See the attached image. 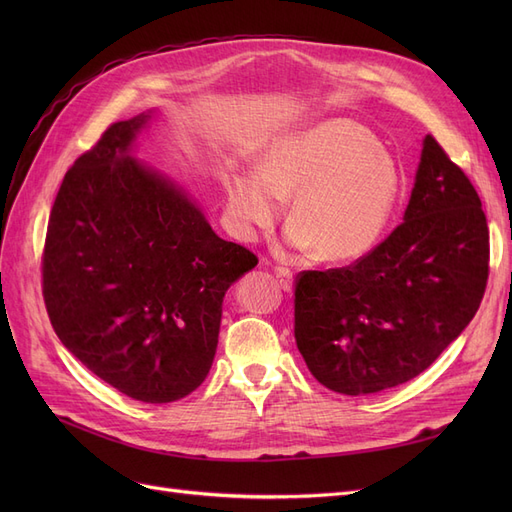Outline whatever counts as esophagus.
<instances>
[{
	"mask_svg": "<svg viewBox=\"0 0 512 512\" xmlns=\"http://www.w3.org/2000/svg\"><path fill=\"white\" fill-rule=\"evenodd\" d=\"M275 275H277V280H280L282 288H284L286 292H290V290H292V284H294L292 271L286 269V267H275Z\"/></svg>",
	"mask_w": 512,
	"mask_h": 512,
	"instance_id": "1",
	"label": "esophagus"
}]
</instances>
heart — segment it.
<instances>
[{
    "label": "heart",
    "mask_w": 512,
    "mask_h": 512,
    "mask_svg": "<svg viewBox=\"0 0 512 512\" xmlns=\"http://www.w3.org/2000/svg\"><path fill=\"white\" fill-rule=\"evenodd\" d=\"M232 228L254 239L290 196L286 243L324 260L369 254L389 228L404 192L397 162L352 119H324L277 138L256 168L224 175Z\"/></svg>",
    "instance_id": "b5f03b06"
}]
</instances>
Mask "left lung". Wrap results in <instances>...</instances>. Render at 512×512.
<instances>
[{
	"label": "left lung",
	"mask_w": 512,
	"mask_h": 512,
	"mask_svg": "<svg viewBox=\"0 0 512 512\" xmlns=\"http://www.w3.org/2000/svg\"><path fill=\"white\" fill-rule=\"evenodd\" d=\"M487 277L480 198L427 134L404 222L350 267L297 275V348L335 393L391 389L423 374L468 327Z\"/></svg>",
	"instance_id": "left-lung-1"
}]
</instances>
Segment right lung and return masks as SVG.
<instances>
[{
	"mask_svg": "<svg viewBox=\"0 0 512 512\" xmlns=\"http://www.w3.org/2000/svg\"><path fill=\"white\" fill-rule=\"evenodd\" d=\"M149 117L113 123L66 173L46 228L42 294L61 344L91 374L168 404L207 378L224 294L258 258L130 156Z\"/></svg>",
	"mask_w": 512,
	"mask_h": 512,
	"instance_id": "right-lung-1",
	"label": "right lung"
}]
</instances>
